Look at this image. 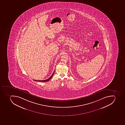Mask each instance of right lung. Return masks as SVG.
Here are the masks:
<instances>
[{
    "instance_id": "right-lung-1",
    "label": "right lung",
    "mask_w": 125,
    "mask_h": 125,
    "mask_svg": "<svg viewBox=\"0 0 125 125\" xmlns=\"http://www.w3.org/2000/svg\"><path fill=\"white\" fill-rule=\"evenodd\" d=\"M54 73H55V71H54V73H52V76H51L48 79H47V80H34V81H38V82H47V81H49L50 79H51V78L52 77V76L53 75Z\"/></svg>"
}]
</instances>
